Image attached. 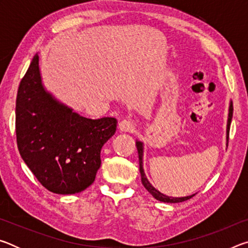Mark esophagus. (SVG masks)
Masks as SVG:
<instances>
[{
  "label": "esophagus",
  "instance_id": "1",
  "mask_svg": "<svg viewBox=\"0 0 248 248\" xmlns=\"http://www.w3.org/2000/svg\"><path fill=\"white\" fill-rule=\"evenodd\" d=\"M134 127H136V125H134L133 121L129 119L121 120L118 125V128L121 132H132L134 130Z\"/></svg>",
  "mask_w": 248,
  "mask_h": 248
}]
</instances>
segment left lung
I'll list each match as a JSON object with an SVG mask.
<instances>
[{"instance_id": "1", "label": "left lung", "mask_w": 248, "mask_h": 248, "mask_svg": "<svg viewBox=\"0 0 248 248\" xmlns=\"http://www.w3.org/2000/svg\"><path fill=\"white\" fill-rule=\"evenodd\" d=\"M232 117H233V103L232 100L230 102V106H229V116H228V124H226V141H229V133H230V125H231V121H232ZM137 149H138V154H139V164H140V173H141V182L142 185L145 187V189L148 190L151 195H152L155 199L158 201H162V202H167V203H176V202H183V201H186L188 199H190L191 197H194V195L191 196H187V197H169L162 192H159L157 189L152 186L148 178H146L144 170H143V142H141L139 140H137L136 142ZM226 146H228V143H226Z\"/></svg>"}]
</instances>
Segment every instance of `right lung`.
<instances>
[{
  "mask_svg": "<svg viewBox=\"0 0 248 248\" xmlns=\"http://www.w3.org/2000/svg\"><path fill=\"white\" fill-rule=\"evenodd\" d=\"M117 119L85 118L45 89L38 53L20 81L16 138L24 162L49 191L72 195L94 183L100 150L114 136Z\"/></svg>",
  "mask_w": 248,
  "mask_h": 248,
  "instance_id": "add662e5",
  "label": "right lung"
}]
</instances>
